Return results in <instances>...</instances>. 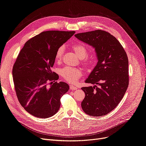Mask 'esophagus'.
<instances>
[{
  "label": "esophagus",
  "instance_id": "1",
  "mask_svg": "<svg viewBox=\"0 0 146 146\" xmlns=\"http://www.w3.org/2000/svg\"><path fill=\"white\" fill-rule=\"evenodd\" d=\"M70 90H77V88L73 86V85H70Z\"/></svg>",
  "mask_w": 146,
  "mask_h": 146
}]
</instances>
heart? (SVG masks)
I'll return each mask as SVG.
<instances>
[{
	"label": "heart",
	"mask_w": 146,
	"mask_h": 146,
	"mask_svg": "<svg viewBox=\"0 0 146 146\" xmlns=\"http://www.w3.org/2000/svg\"><path fill=\"white\" fill-rule=\"evenodd\" d=\"M72 48L76 55L80 60L86 58L88 54L87 48L82 44H75L72 46ZM64 49V46H60L56 49L55 55V60L57 62H60L61 61ZM94 60L91 58H85L84 64L86 67H90L92 64ZM60 74L62 79L68 83L76 84L83 74V72L82 70L79 68L66 67L61 70Z\"/></svg>",
	"instance_id": "b5f03b06"
}]
</instances>
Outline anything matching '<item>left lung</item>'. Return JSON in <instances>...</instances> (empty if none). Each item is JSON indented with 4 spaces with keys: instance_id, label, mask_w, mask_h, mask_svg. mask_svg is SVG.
Listing matches in <instances>:
<instances>
[{
    "instance_id": "obj_1",
    "label": "left lung",
    "mask_w": 146,
    "mask_h": 146,
    "mask_svg": "<svg viewBox=\"0 0 146 146\" xmlns=\"http://www.w3.org/2000/svg\"><path fill=\"white\" fill-rule=\"evenodd\" d=\"M74 36L93 46L98 59L96 66L85 80L95 85L81 88L85 94L82 108L90 116L106 115L116 108L128 88L127 55L116 38L106 31L97 30Z\"/></svg>"
}]
</instances>
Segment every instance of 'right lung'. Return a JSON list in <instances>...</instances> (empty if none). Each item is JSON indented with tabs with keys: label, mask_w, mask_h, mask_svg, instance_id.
Wrapping results in <instances>:
<instances>
[{
	"label": "right lung",
	"mask_w": 146,
	"mask_h": 146,
	"mask_svg": "<svg viewBox=\"0 0 146 146\" xmlns=\"http://www.w3.org/2000/svg\"><path fill=\"white\" fill-rule=\"evenodd\" d=\"M74 31H43L29 40L19 53L12 68L15 90L21 105L35 117H51L60 109L62 96L69 90L51 68L56 50Z\"/></svg>",
	"instance_id": "add662e5"
}]
</instances>
